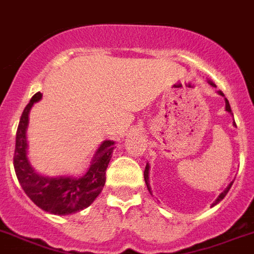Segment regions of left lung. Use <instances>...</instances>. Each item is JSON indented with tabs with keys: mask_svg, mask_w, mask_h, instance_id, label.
Masks as SVG:
<instances>
[{
	"mask_svg": "<svg viewBox=\"0 0 254 254\" xmlns=\"http://www.w3.org/2000/svg\"><path fill=\"white\" fill-rule=\"evenodd\" d=\"M210 85H214V84H213V82H210ZM219 94L223 95V93H222V91H219ZM226 111H227V112H230V114H231V112H232L231 107H230V103H229V101H227V99H226ZM148 169H150V167H148V164H147V165H146V169H144V182H146L147 189H148V191H150V192H151L150 181H148ZM231 186H232V182L230 183L229 187H227V189H226L225 191H223V192L221 193V195H219L218 197H217V200H216V201H214V203H213V205H216V204H218L219 201H221V200H222L226 195H227V192H229V190L231 189Z\"/></svg>",
	"mask_w": 254,
	"mask_h": 254,
	"instance_id": "left-lung-1",
	"label": "left lung"
}]
</instances>
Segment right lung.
Wrapping results in <instances>:
<instances>
[{
	"label": "right lung",
	"instance_id": "right-lung-1",
	"mask_svg": "<svg viewBox=\"0 0 254 254\" xmlns=\"http://www.w3.org/2000/svg\"><path fill=\"white\" fill-rule=\"evenodd\" d=\"M41 97V93H36L20 117L15 142L14 169L24 192L38 208L57 216H65L87 208L101 193L106 183V170L114 152V142L104 140L89 170L80 178H50L37 174L32 169L27 157L25 131L28 127L29 111Z\"/></svg>",
	"mask_w": 254,
	"mask_h": 254
}]
</instances>
